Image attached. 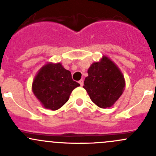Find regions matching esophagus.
<instances>
[{
	"label": "esophagus",
	"mask_w": 156,
	"mask_h": 156,
	"mask_svg": "<svg viewBox=\"0 0 156 156\" xmlns=\"http://www.w3.org/2000/svg\"><path fill=\"white\" fill-rule=\"evenodd\" d=\"M78 83H79V84H80V85H81V87H82V86L84 85V81H83L82 79H81V80H80V81H78Z\"/></svg>",
	"instance_id": "obj_1"
}]
</instances>
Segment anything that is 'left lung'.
Wrapping results in <instances>:
<instances>
[{
	"label": "left lung",
	"mask_w": 156,
	"mask_h": 156,
	"mask_svg": "<svg viewBox=\"0 0 156 156\" xmlns=\"http://www.w3.org/2000/svg\"><path fill=\"white\" fill-rule=\"evenodd\" d=\"M83 87L97 106L109 108L122 96L125 87V78L119 67L107 56L95 62L87 70Z\"/></svg>",
	"instance_id": "8db88e82"
}]
</instances>
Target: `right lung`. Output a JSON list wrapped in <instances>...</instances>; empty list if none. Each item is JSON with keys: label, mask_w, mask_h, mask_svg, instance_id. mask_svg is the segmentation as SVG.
Returning a JSON list of instances; mask_svg holds the SVG:
<instances>
[{"label": "right lung", "mask_w": 156, "mask_h": 156, "mask_svg": "<svg viewBox=\"0 0 156 156\" xmlns=\"http://www.w3.org/2000/svg\"><path fill=\"white\" fill-rule=\"evenodd\" d=\"M78 86L62 64L49 62L34 77L32 91L44 107L57 110L68 101L72 91Z\"/></svg>", "instance_id": "right-lung-1"}]
</instances>
